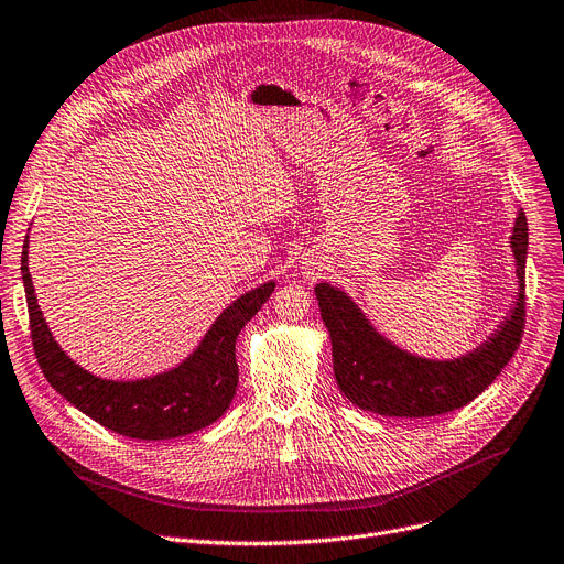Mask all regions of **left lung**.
I'll return each instance as SVG.
<instances>
[{
    "label": "left lung",
    "instance_id": "left-lung-1",
    "mask_svg": "<svg viewBox=\"0 0 564 564\" xmlns=\"http://www.w3.org/2000/svg\"><path fill=\"white\" fill-rule=\"evenodd\" d=\"M511 251L519 274L517 308L481 348L452 361L422 359L391 346L366 323L346 292L317 283L315 297L332 338L334 376L346 399L387 417H435L477 399L519 350L525 329L528 221L523 212L513 226Z\"/></svg>",
    "mask_w": 564,
    "mask_h": 564
}]
</instances>
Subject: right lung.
<instances>
[{
    "mask_svg": "<svg viewBox=\"0 0 564 564\" xmlns=\"http://www.w3.org/2000/svg\"><path fill=\"white\" fill-rule=\"evenodd\" d=\"M20 264L32 346L45 380L94 422L135 440L180 437L221 417L235 397L239 380L235 359L237 334L274 292V283L269 281L232 302L218 315L200 348L177 369L147 380L115 382L80 369L53 340L36 304L28 267V239H24Z\"/></svg>",
    "mask_w": 564,
    "mask_h": 564,
    "instance_id": "add662e5",
    "label": "right lung"
}]
</instances>
